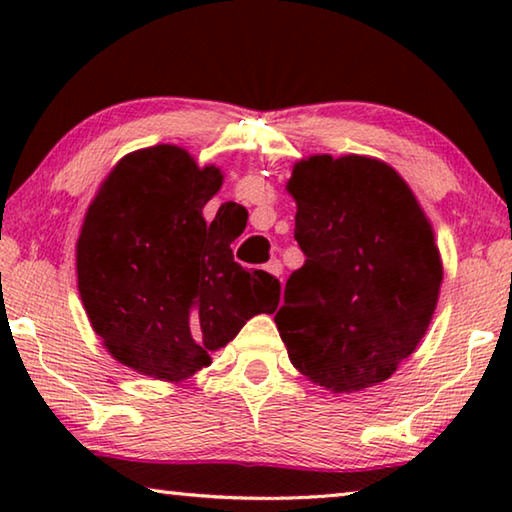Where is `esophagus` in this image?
Returning a JSON list of instances; mask_svg holds the SVG:
<instances>
[{"label": "esophagus", "mask_w": 512, "mask_h": 512, "mask_svg": "<svg viewBox=\"0 0 512 512\" xmlns=\"http://www.w3.org/2000/svg\"><path fill=\"white\" fill-rule=\"evenodd\" d=\"M264 271H266V273H271V275H275V277H280V280H282L284 268H282V262H280V259H271V262H268V264L264 266Z\"/></svg>", "instance_id": "34e87169"}]
</instances>
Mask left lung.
<instances>
[{"label":"left lung","mask_w":512,"mask_h":512,"mask_svg":"<svg viewBox=\"0 0 512 512\" xmlns=\"http://www.w3.org/2000/svg\"><path fill=\"white\" fill-rule=\"evenodd\" d=\"M287 192L307 255L275 314L289 359L332 393L377 386L418 348L438 305L431 221L400 173L368 155L302 158Z\"/></svg>","instance_id":"1"}]
</instances>
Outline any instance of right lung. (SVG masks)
Here are the masks:
<instances>
[{"mask_svg":"<svg viewBox=\"0 0 512 512\" xmlns=\"http://www.w3.org/2000/svg\"><path fill=\"white\" fill-rule=\"evenodd\" d=\"M221 185L219 167L158 144L124 155L85 212L76 241L85 314L110 357L140 375L194 377L246 320L280 302L273 275L232 257L248 212L223 203L205 221Z\"/></svg>","mask_w":512,"mask_h":512,"instance_id":"obj_1","label":"right lung"}]
</instances>
